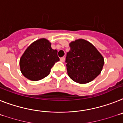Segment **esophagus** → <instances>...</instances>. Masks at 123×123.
I'll return each instance as SVG.
<instances>
[{
    "label": "esophagus",
    "instance_id": "1",
    "mask_svg": "<svg viewBox=\"0 0 123 123\" xmlns=\"http://www.w3.org/2000/svg\"><path fill=\"white\" fill-rule=\"evenodd\" d=\"M60 61L61 62H64L65 61V57H61V58L60 59Z\"/></svg>",
    "mask_w": 123,
    "mask_h": 123
}]
</instances>
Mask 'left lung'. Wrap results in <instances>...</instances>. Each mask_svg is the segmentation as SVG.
<instances>
[{
    "label": "left lung",
    "mask_w": 123,
    "mask_h": 123,
    "mask_svg": "<svg viewBox=\"0 0 123 123\" xmlns=\"http://www.w3.org/2000/svg\"><path fill=\"white\" fill-rule=\"evenodd\" d=\"M67 53L68 74L72 80L79 84H86L101 73L105 61L94 46L84 39H77L69 44Z\"/></svg>",
    "instance_id": "obj_1"
}]
</instances>
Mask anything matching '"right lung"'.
<instances>
[{
    "label": "right lung",
    "mask_w": 123,
    "mask_h": 123,
    "mask_svg": "<svg viewBox=\"0 0 123 123\" xmlns=\"http://www.w3.org/2000/svg\"><path fill=\"white\" fill-rule=\"evenodd\" d=\"M59 61L57 50L51 48L48 40L40 39L32 43L20 57V71L29 80L39 81L49 75Z\"/></svg>",
    "instance_id": "right-lung-1"
}]
</instances>
